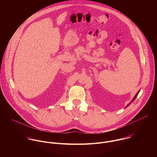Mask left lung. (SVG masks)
<instances>
[{
  "label": "left lung",
  "mask_w": 157,
  "mask_h": 157,
  "mask_svg": "<svg viewBox=\"0 0 157 157\" xmlns=\"http://www.w3.org/2000/svg\"><path fill=\"white\" fill-rule=\"evenodd\" d=\"M139 92H138V93H137V94H136V96H135V97H134V98H133V99H132V101H131V102H133V101H134V100H135V99H136V98H137V95H138V94H139ZM130 104H131V103H130V104H128V105H127V106H126V107H128V105H130Z\"/></svg>",
  "instance_id": "1"
}]
</instances>
